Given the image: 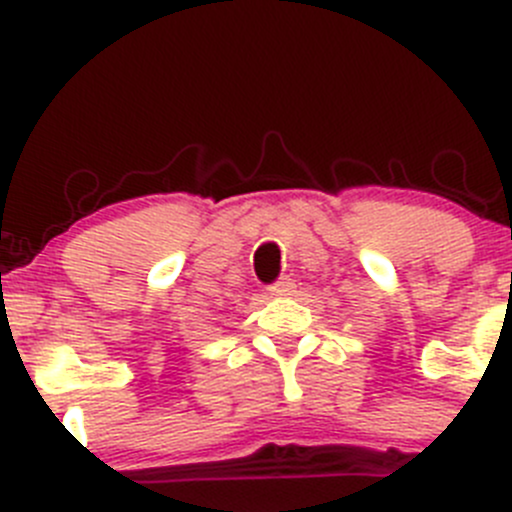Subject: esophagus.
<instances>
[{
    "label": "esophagus",
    "mask_w": 512,
    "mask_h": 512,
    "mask_svg": "<svg viewBox=\"0 0 512 512\" xmlns=\"http://www.w3.org/2000/svg\"><path fill=\"white\" fill-rule=\"evenodd\" d=\"M294 282L289 280V277H282L280 282H275V285L270 287V294L272 297H289V294H294Z\"/></svg>",
    "instance_id": "1"
}]
</instances>
